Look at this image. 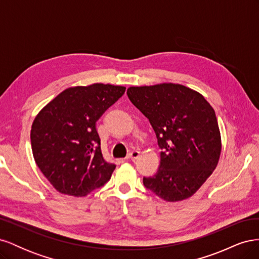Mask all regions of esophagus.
<instances>
[{"mask_svg": "<svg viewBox=\"0 0 259 259\" xmlns=\"http://www.w3.org/2000/svg\"><path fill=\"white\" fill-rule=\"evenodd\" d=\"M139 156V152L138 151H132L127 156H126V159L127 160H132V161H134V160H136L137 158Z\"/></svg>", "mask_w": 259, "mask_h": 259, "instance_id": "34e87169", "label": "esophagus"}]
</instances>
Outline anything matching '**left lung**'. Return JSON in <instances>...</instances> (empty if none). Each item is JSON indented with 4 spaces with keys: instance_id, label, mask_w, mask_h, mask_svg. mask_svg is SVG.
<instances>
[{
    "instance_id": "obj_1",
    "label": "left lung",
    "mask_w": 259,
    "mask_h": 259,
    "mask_svg": "<svg viewBox=\"0 0 259 259\" xmlns=\"http://www.w3.org/2000/svg\"><path fill=\"white\" fill-rule=\"evenodd\" d=\"M130 100L148 117L162 149L159 169L144 185L159 198H190L216 168L222 137L213 107L200 93L175 83L131 86Z\"/></svg>"
}]
</instances>
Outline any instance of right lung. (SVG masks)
<instances>
[{
    "label": "right lung",
    "mask_w": 259,
    "mask_h": 259,
    "mask_svg": "<svg viewBox=\"0 0 259 259\" xmlns=\"http://www.w3.org/2000/svg\"><path fill=\"white\" fill-rule=\"evenodd\" d=\"M124 92L103 83L73 86L36 114L30 134L33 158L60 193L85 197L110 179L115 165L101 153L96 122Z\"/></svg>",
    "instance_id": "1"
}]
</instances>
